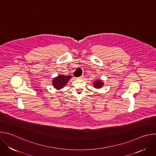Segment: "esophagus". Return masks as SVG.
<instances>
[{"label":"esophagus","mask_w":156,"mask_h":156,"mask_svg":"<svg viewBox=\"0 0 156 156\" xmlns=\"http://www.w3.org/2000/svg\"><path fill=\"white\" fill-rule=\"evenodd\" d=\"M84 78V76L83 75H82V76H80L79 78H78V79H83Z\"/></svg>","instance_id":"esophagus-1"}]
</instances>
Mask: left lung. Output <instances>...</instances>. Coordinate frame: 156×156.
Listing matches in <instances>:
<instances>
[{"label":"left lung","mask_w":156,"mask_h":156,"mask_svg":"<svg viewBox=\"0 0 156 156\" xmlns=\"http://www.w3.org/2000/svg\"><path fill=\"white\" fill-rule=\"evenodd\" d=\"M104 83L101 80H97L94 81L93 83V86L96 89L101 88L104 86Z\"/></svg>","instance_id":"8db88e82"}]
</instances>
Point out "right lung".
Listing matches in <instances>:
<instances>
[{
	"mask_svg": "<svg viewBox=\"0 0 156 156\" xmlns=\"http://www.w3.org/2000/svg\"><path fill=\"white\" fill-rule=\"evenodd\" d=\"M72 76L59 75L52 80V85L56 90H61L71 79Z\"/></svg>",
	"mask_w": 156,
	"mask_h": 156,
	"instance_id": "add662e5",
	"label": "right lung"
}]
</instances>
